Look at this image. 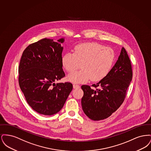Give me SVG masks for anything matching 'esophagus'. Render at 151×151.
Segmentation results:
<instances>
[{
	"label": "esophagus",
	"instance_id": "esophagus-1",
	"mask_svg": "<svg viewBox=\"0 0 151 151\" xmlns=\"http://www.w3.org/2000/svg\"><path fill=\"white\" fill-rule=\"evenodd\" d=\"M73 87L74 89H76V88H80V86L78 85V84H73Z\"/></svg>",
	"mask_w": 151,
	"mask_h": 151
}]
</instances>
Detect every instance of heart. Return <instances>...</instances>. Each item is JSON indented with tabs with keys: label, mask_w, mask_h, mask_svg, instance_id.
<instances>
[{
	"label": "heart",
	"mask_w": 151,
	"mask_h": 151,
	"mask_svg": "<svg viewBox=\"0 0 151 151\" xmlns=\"http://www.w3.org/2000/svg\"><path fill=\"white\" fill-rule=\"evenodd\" d=\"M115 59L114 51L110 47L94 42H86L76 45L74 53L67 52L62 62L69 72L82 70L68 75V81L74 83H85L89 79L93 81L104 78L111 69Z\"/></svg>",
	"instance_id": "heart-1"
}]
</instances>
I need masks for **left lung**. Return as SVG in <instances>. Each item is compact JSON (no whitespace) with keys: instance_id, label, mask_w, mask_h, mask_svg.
I'll return each instance as SVG.
<instances>
[{"instance_id":"1","label":"left lung","mask_w":151,"mask_h":151,"mask_svg":"<svg viewBox=\"0 0 151 151\" xmlns=\"http://www.w3.org/2000/svg\"><path fill=\"white\" fill-rule=\"evenodd\" d=\"M132 78L131 61L122 47L115 65L108 75L96 84L81 86L84 92L82 109L93 121L106 119L121 106Z\"/></svg>"}]
</instances>
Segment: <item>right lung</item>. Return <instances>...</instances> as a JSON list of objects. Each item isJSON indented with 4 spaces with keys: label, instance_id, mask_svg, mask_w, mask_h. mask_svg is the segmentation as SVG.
I'll use <instances>...</instances> for the list:
<instances>
[{
    "label": "right lung",
    "instance_id": "add662e5",
    "mask_svg": "<svg viewBox=\"0 0 151 151\" xmlns=\"http://www.w3.org/2000/svg\"><path fill=\"white\" fill-rule=\"evenodd\" d=\"M53 40L43 38L23 51L19 66V83L29 106L37 113L51 115L59 112L72 91L71 83H55L65 76L62 68L63 47Z\"/></svg>",
    "mask_w": 151,
    "mask_h": 151
}]
</instances>
